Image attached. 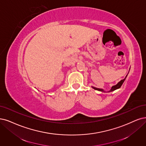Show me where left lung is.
I'll list each match as a JSON object with an SVG mask.
<instances>
[{
    "mask_svg": "<svg viewBox=\"0 0 146 146\" xmlns=\"http://www.w3.org/2000/svg\"><path fill=\"white\" fill-rule=\"evenodd\" d=\"M127 76V74L126 75V76L125 77V79H123L121 80L119 82H118L117 84H116L115 85L112 86V88H111V89L108 91V92H111V91H114V90H117V89L120 88L121 87V86L122 85V84H123L124 81H125V79H126V78ZM92 88H94V90H98V91H102V92H105V91L103 89H101V88H96V87H92Z\"/></svg>",
    "mask_w": 146,
    "mask_h": 146,
    "instance_id": "obj_1",
    "label": "left lung"
}]
</instances>
